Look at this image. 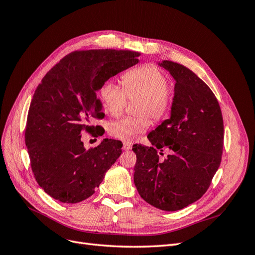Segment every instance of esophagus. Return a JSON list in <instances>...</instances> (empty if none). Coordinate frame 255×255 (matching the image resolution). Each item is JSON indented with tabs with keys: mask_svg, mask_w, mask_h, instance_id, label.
Segmentation results:
<instances>
[{
	"mask_svg": "<svg viewBox=\"0 0 255 255\" xmlns=\"http://www.w3.org/2000/svg\"><path fill=\"white\" fill-rule=\"evenodd\" d=\"M123 150H126V151H128V150H129V149H132V144L130 143H128V142H125L123 143Z\"/></svg>",
	"mask_w": 255,
	"mask_h": 255,
	"instance_id": "1",
	"label": "esophagus"
}]
</instances>
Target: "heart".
Segmentation results:
<instances>
[{"mask_svg":"<svg viewBox=\"0 0 255 255\" xmlns=\"http://www.w3.org/2000/svg\"><path fill=\"white\" fill-rule=\"evenodd\" d=\"M123 89L109 81L100 89V99L104 110L112 116H119L125 111L128 98L140 99L138 115L140 118H121L110 123L111 135L125 141H132L143 134L153 121H159L170 111L174 89L168 84L166 73L155 65H143L132 69L122 76Z\"/></svg>","mask_w":255,"mask_h":255,"instance_id":"heart-1","label":"heart"}]
</instances>
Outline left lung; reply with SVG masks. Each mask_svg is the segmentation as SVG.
<instances>
[{"label": "left lung", "mask_w": 255, "mask_h": 255, "mask_svg": "<svg viewBox=\"0 0 255 255\" xmlns=\"http://www.w3.org/2000/svg\"><path fill=\"white\" fill-rule=\"evenodd\" d=\"M175 81L170 117L149 133L151 146L133 145L134 183L140 197L167 212L201 198L218 170L223 149V119L211 88L183 65L158 63ZM168 147L164 161L159 154Z\"/></svg>", "instance_id": "1"}]
</instances>
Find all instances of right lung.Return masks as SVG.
I'll use <instances>...</instances> for the list:
<instances>
[{
	"label": "right lung",
	"mask_w": 255,
	"mask_h": 255,
	"mask_svg": "<svg viewBox=\"0 0 255 255\" xmlns=\"http://www.w3.org/2000/svg\"><path fill=\"white\" fill-rule=\"evenodd\" d=\"M140 54L88 50L68 54L44 75L30 102L25 144L39 186L63 203H78L95 194L122 152L119 140L104 139L86 150L83 130L103 118L97 92L116 74L138 64Z\"/></svg>",
	"instance_id": "1"
}]
</instances>
